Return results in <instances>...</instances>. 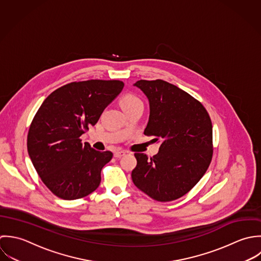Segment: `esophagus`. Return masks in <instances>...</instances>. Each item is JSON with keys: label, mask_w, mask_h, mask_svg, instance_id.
Returning <instances> with one entry per match:
<instances>
[{"label": "esophagus", "mask_w": 261, "mask_h": 261, "mask_svg": "<svg viewBox=\"0 0 261 261\" xmlns=\"http://www.w3.org/2000/svg\"><path fill=\"white\" fill-rule=\"evenodd\" d=\"M126 153H127V151H124V150H118V151L114 152V156L116 157V158H120V157L124 156Z\"/></svg>", "instance_id": "1"}]
</instances>
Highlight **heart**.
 <instances>
[{"instance_id": "heart-1", "label": "heart", "mask_w": 261, "mask_h": 261, "mask_svg": "<svg viewBox=\"0 0 261 261\" xmlns=\"http://www.w3.org/2000/svg\"><path fill=\"white\" fill-rule=\"evenodd\" d=\"M140 100L133 96V95H125L124 97H122V99L120 100V105L122 108H125V107H128L130 105L135 104L137 102H139Z\"/></svg>"}]
</instances>
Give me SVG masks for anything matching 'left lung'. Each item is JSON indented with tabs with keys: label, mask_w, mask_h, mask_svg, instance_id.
Instances as JSON below:
<instances>
[{
	"label": "left lung",
	"mask_w": 261,
	"mask_h": 261,
	"mask_svg": "<svg viewBox=\"0 0 261 261\" xmlns=\"http://www.w3.org/2000/svg\"><path fill=\"white\" fill-rule=\"evenodd\" d=\"M147 97L149 119L144 134L160 143L148 159L135 153L134 185L158 202L176 200L190 192L208 169L213 155V128L207 110L187 92L165 81L134 84Z\"/></svg>",
	"instance_id": "8db88e82"
}]
</instances>
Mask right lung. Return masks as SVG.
Masks as SVG:
<instances>
[{
    "label": "right lung",
    "mask_w": 261,
    "mask_h": 261,
    "mask_svg": "<svg viewBox=\"0 0 261 261\" xmlns=\"http://www.w3.org/2000/svg\"><path fill=\"white\" fill-rule=\"evenodd\" d=\"M123 88L120 81L70 83L55 90L37 111L28 132V153L44 185L58 198L81 199L100 186L101 170L113 153L84 145L80 137Z\"/></svg>",
    "instance_id": "1"
}]
</instances>
